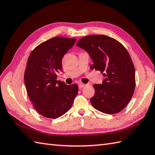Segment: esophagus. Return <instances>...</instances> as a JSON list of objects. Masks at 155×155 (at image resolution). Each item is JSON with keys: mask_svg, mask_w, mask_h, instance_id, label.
I'll return each mask as SVG.
<instances>
[{"mask_svg": "<svg viewBox=\"0 0 155 155\" xmlns=\"http://www.w3.org/2000/svg\"><path fill=\"white\" fill-rule=\"evenodd\" d=\"M78 87H79L80 89H82V88H84V87H86V84H78Z\"/></svg>", "mask_w": 155, "mask_h": 155, "instance_id": "34e87169", "label": "esophagus"}]
</instances>
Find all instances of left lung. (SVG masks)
I'll use <instances>...</instances> for the list:
<instances>
[{
  "label": "left lung",
  "mask_w": 155,
  "mask_h": 155,
  "mask_svg": "<svg viewBox=\"0 0 155 155\" xmlns=\"http://www.w3.org/2000/svg\"><path fill=\"white\" fill-rule=\"evenodd\" d=\"M77 45L87 51L93 60L92 69L105 72L102 84L93 85V107L107 114H117L126 107L135 89V69L128 51L112 38L91 35L82 38Z\"/></svg>",
  "instance_id": "8db88e82"
}]
</instances>
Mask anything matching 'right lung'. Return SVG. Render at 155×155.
Here are the masks:
<instances>
[{"instance_id": "add662e5", "label": "right lung", "mask_w": 155, "mask_h": 155, "mask_svg": "<svg viewBox=\"0 0 155 155\" xmlns=\"http://www.w3.org/2000/svg\"><path fill=\"white\" fill-rule=\"evenodd\" d=\"M75 38L55 37L38 45L30 54L24 74L28 96L39 114L48 118L66 113L78 93V85L57 81L62 60L73 46Z\"/></svg>"}]
</instances>
